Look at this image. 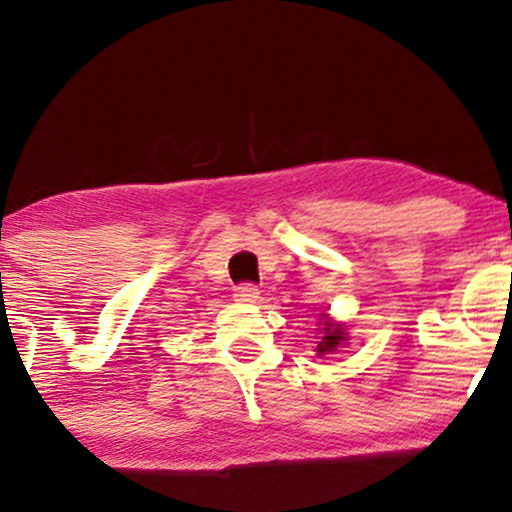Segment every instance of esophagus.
Listing matches in <instances>:
<instances>
[{
  "label": "esophagus",
  "mask_w": 512,
  "mask_h": 512,
  "mask_svg": "<svg viewBox=\"0 0 512 512\" xmlns=\"http://www.w3.org/2000/svg\"><path fill=\"white\" fill-rule=\"evenodd\" d=\"M235 300H237V303L251 305V303H258V300H261V296H258V289H256L254 284H242V286H237Z\"/></svg>",
  "instance_id": "esophagus-1"
}]
</instances>
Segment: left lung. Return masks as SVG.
Listing matches in <instances>:
<instances>
[{
	"label": "left lung",
	"mask_w": 512,
	"mask_h": 512,
	"mask_svg": "<svg viewBox=\"0 0 512 512\" xmlns=\"http://www.w3.org/2000/svg\"><path fill=\"white\" fill-rule=\"evenodd\" d=\"M328 328H324V335H321L319 338V342H317V354L321 356V354H328V352H335V347L340 345V340H342V328L340 326H335V331H333V324H326Z\"/></svg>",
	"instance_id": "1"
}]
</instances>
